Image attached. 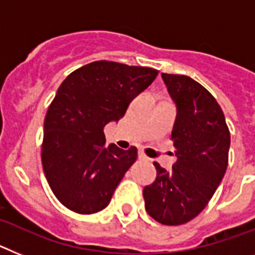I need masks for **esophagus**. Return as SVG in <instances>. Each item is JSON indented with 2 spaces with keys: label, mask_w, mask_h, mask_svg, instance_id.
Returning <instances> with one entry per match:
<instances>
[{
  "label": "esophagus",
  "mask_w": 255,
  "mask_h": 255,
  "mask_svg": "<svg viewBox=\"0 0 255 255\" xmlns=\"http://www.w3.org/2000/svg\"><path fill=\"white\" fill-rule=\"evenodd\" d=\"M138 159H141V160H146L147 159V156H146V154L142 150H138Z\"/></svg>",
  "instance_id": "esophagus-1"
}]
</instances>
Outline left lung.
Wrapping results in <instances>:
<instances>
[{
    "label": "left lung",
    "mask_w": 255,
    "mask_h": 255,
    "mask_svg": "<svg viewBox=\"0 0 255 255\" xmlns=\"http://www.w3.org/2000/svg\"><path fill=\"white\" fill-rule=\"evenodd\" d=\"M161 78L177 105L172 130L177 161L168 172L155 161L156 178L145 186V209L156 222L183 225L207 207L229 164L230 130L225 114L205 87L187 75Z\"/></svg>",
    "instance_id": "8db88e82"
}]
</instances>
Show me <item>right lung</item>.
<instances>
[{
  "mask_svg": "<svg viewBox=\"0 0 255 255\" xmlns=\"http://www.w3.org/2000/svg\"><path fill=\"white\" fill-rule=\"evenodd\" d=\"M158 70L100 60L78 68L60 85L45 118L41 159L46 180L64 207L92 214L109 204L137 159V149L105 145L104 127L119 121Z\"/></svg>",
  "mask_w": 255,
  "mask_h": 255,
  "instance_id": "right-lung-1",
  "label": "right lung"
}]
</instances>
